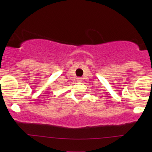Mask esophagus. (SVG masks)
I'll return each mask as SVG.
<instances>
[{
	"label": "esophagus",
	"instance_id": "34e87169",
	"mask_svg": "<svg viewBox=\"0 0 152 152\" xmlns=\"http://www.w3.org/2000/svg\"><path fill=\"white\" fill-rule=\"evenodd\" d=\"M81 81V78H78V81Z\"/></svg>",
	"mask_w": 152,
	"mask_h": 152
}]
</instances>
